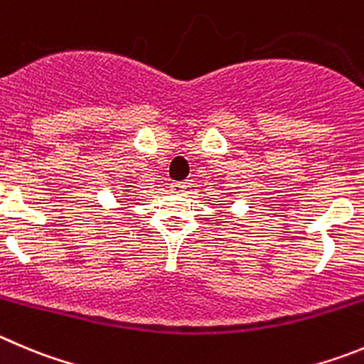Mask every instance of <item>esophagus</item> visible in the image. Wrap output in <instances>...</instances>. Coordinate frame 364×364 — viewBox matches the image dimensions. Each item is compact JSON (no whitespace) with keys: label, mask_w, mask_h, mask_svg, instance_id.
I'll return each mask as SVG.
<instances>
[{"label":"esophagus","mask_w":364,"mask_h":364,"mask_svg":"<svg viewBox=\"0 0 364 364\" xmlns=\"http://www.w3.org/2000/svg\"><path fill=\"white\" fill-rule=\"evenodd\" d=\"M171 190L174 193H183V192H185V183H183V181H172L171 183Z\"/></svg>","instance_id":"obj_1"}]
</instances>
